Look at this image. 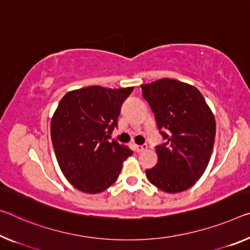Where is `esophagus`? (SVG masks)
Masks as SVG:
<instances>
[{"mask_svg": "<svg viewBox=\"0 0 250 250\" xmlns=\"http://www.w3.org/2000/svg\"><path fill=\"white\" fill-rule=\"evenodd\" d=\"M134 147H135V151L137 152V153H140V152H143V151H146L147 149V145L146 144H143V145H134Z\"/></svg>", "mask_w": 250, "mask_h": 250, "instance_id": "obj_1", "label": "esophagus"}]
</instances>
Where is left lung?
Segmentation results:
<instances>
[{
	"mask_svg": "<svg viewBox=\"0 0 250 250\" xmlns=\"http://www.w3.org/2000/svg\"><path fill=\"white\" fill-rule=\"evenodd\" d=\"M141 88L165 140L156 146L157 163L145 172L146 178L167 193L186 191L208 167L216 136L213 114L189 83L163 78Z\"/></svg>",
	"mask_w": 250,
	"mask_h": 250,
	"instance_id": "left-lung-1",
	"label": "left lung"
}]
</instances>
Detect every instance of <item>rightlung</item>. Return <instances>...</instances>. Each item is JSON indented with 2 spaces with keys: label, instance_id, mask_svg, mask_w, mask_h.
<instances>
[{
  "label": "right lung",
  "instance_id": "right-lung-1",
  "mask_svg": "<svg viewBox=\"0 0 250 250\" xmlns=\"http://www.w3.org/2000/svg\"><path fill=\"white\" fill-rule=\"evenodd\" d=\"M134 87L89 86L63 96L51 120V141L66 179L79 191L101 193L120 175L132 149L110 141L122 104Z\"/></svg>",
  "mask_w": 250,
  "mask_h": 250
}]
</instances>
